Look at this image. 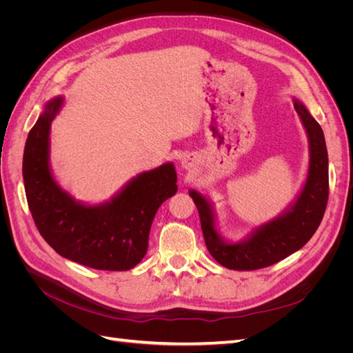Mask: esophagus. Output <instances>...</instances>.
<instances>
[{"mask_svg":"<svg viewBox=\"0 0 353 353\" xmlns=\"http://www.w3.org/2000/svg\"><path fill=\"white\" fill-rule=\"evenodd\" d=\"M181 166L185 170H191L196 168V157L193 154H185L183 159H181Z\"/></svg>","mask_w":353,"mask_h":353,"instance_id":"esophagus-1","label":"esophagus"}]
</instances>
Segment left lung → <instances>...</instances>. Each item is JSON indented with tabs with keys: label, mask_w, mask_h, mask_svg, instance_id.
I'll list each match as a JSON object with an SVG mask.
<instances>
[{
	"label": "left lung",
	"mask_w": 353,
	"mask_h": 353,
	"mask_svg": "<svg viewBox=\"0 0 353 353\" xmlns=\"http://www.w3.org/2000/svg\"><path fill=\"white\" fill-rule=\"evenodd\" d=\"M293 105L307 137L309 166L301 191L279 216L253 228L243 240L230 241L218 230L212 201L197 190L188 191L199 209L209 253L228 270H261L283 261L302 249L323 221L328 200V154L324 132L301 100L293 97Z\"/></svg>",
	"instance_id": "obj_1"
}]
</instances>
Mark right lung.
Returning a JSON list of instances; mask_svg holds the SVG:
<instances>
[{"label": "right lung", "instance_id": "add662e5", "mask_svg": "<svg viewBox=\"0 0 353 353\" xmlns=\"http://www.w3.org/2000/svg\"><path fill=\"white\" fill-rule=\"evenodd\" d=\"M65 104L54 97L32 128L23 153L29 210L44 240L60 256L94 270L128 271L148 249L154 215L176 190V170L166 162L138 174L103 203H83L63 188L50 165L51 122Z\"/></svg>", "mask_w": 353, "mask_h": 353}]
</instances>
